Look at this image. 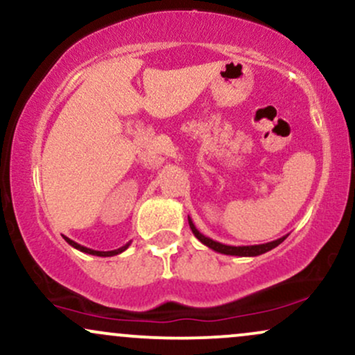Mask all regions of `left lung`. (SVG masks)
I'll return each mask as SVG.
<instances>
[{
  "instance_id": "8db88e82",
  "label": "left lung",
  "mask_w": 355,
  "mask_h": 355,
  "mask_svg": "<svg viewBox=\"0 0 355 355\" xmlns=\"http://www.w3.org/2000/svg\"><path fill=\"white\" fill-rule=\"evenodd\" d=\"M189 223H190V229L193 232V235L197 237L203 245H207L211 250L218 252V254H223V255H237V257H257V255H262L266 254V252L272 250V248H275L277 245H280V243L284 242L285 239H287V235H284V237L277 239V240H272V242H267V243H259V245H240V247H235V245H225V243H220V242H215V240H211L210 237H205V235L202 234L200 230L195 227V223L191 222V218L189 217Z\"/></svg>"
}]
</instances>
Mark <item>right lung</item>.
Segmentation results:
<instances>
[{
  "label": "right lung",
  "instance_id": "right-lung-1",
  "mask_svg": "<svg viewBox=\"0 0 355 355\" xmlns=\"http://www.w3.org/2000/svg\"><path fill=\"white\" fill-rule=\"evenodd\" d=\"M64 240H67V242L70 243L71 247H75L76 250H80V252H85V254H89V255H96V257H113V255H118V254H121V252H125L126 248H128V245H130V242H128V243H126V245L120 247V248H116V250L101 252V250H93V248H88V247H83V245H80V243L73 242V240H71V239H68V237H64Z\"/></svg>",
  "mask_w": 355,
  "mask_h": 355
}]
</instances>
